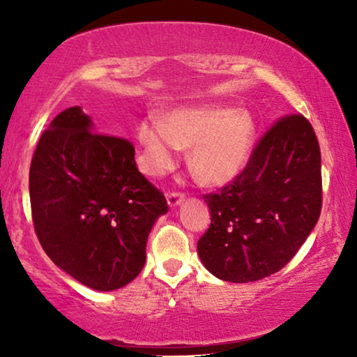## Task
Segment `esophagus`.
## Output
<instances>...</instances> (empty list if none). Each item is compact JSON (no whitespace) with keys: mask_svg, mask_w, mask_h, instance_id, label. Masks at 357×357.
Here are the masks:
<instances>
[{"mask_svg":"<svg viewBox=\"0 0 357 357\" xmlns=\"http://www.w3.org/2000/svg\"><path fill=\"white\" fill-rule=\"evenodd\" d=\"M183 193H177V192H172V193H167V203L170 208H175L178 206L180 203L183 202Z\"/></svg>","mask_w":357,"mask_h":357,"instance_id":"obj_1","label":"esophagus"}]
</instances>
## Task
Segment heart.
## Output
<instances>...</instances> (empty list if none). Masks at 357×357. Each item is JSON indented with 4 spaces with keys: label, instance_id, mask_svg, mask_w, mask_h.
Here are the masks:
<instances>
[{
    "label": "heart",
    "instance_id": "obj_1",
    "mask_svg": "<svg viewBox=\"0 0 357 357\" xmlns=\"http://www.w3.org/2000/svg\"><path fill=\"white\" fill-rule=\"evenodd\" d=\"M255 135V120L245 109H177L164 120L139 123L141 170L149 177H160L177 162L180 148H190L188 165L204 183H229L245 169Z\"/></svg>",
    "mask_w": 357,
    "mask_h": 357
}]
</instances>
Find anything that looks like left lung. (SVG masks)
I'll return each mask as SVG.
<instances>
[{
	"mask_svg": "<svg viewBox=\"0 0 357 357\" xmlns=\"http://www.w3.org/2000/svg\"><path fill=\"white\" fill-rule=\"evenodd\" d=\"M211 226L198 255L222 281L252 282L280 271L314 231L321 209V158L305 116L286 115L263 135L245 169L204 195Z\"/></svg>",
	"mask_w": 357,
	"mask_h": 357,
	"instance_id": "1",
	"label": "left lung"
}]
</instances>
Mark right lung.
Masks as SVG:
<instances>
[{
    "label": "right lung",
    "instance_id": "add662e5",
    "mask_svg": "<svg viewBox=\"0 0 357 357\" xmlns=\"http://www.w3.org/2000/svg\"><path fill=\"white\" fill-rule=\"evenodd\" d=\"M81 107L56 115L33 153L29 193L38 242L50 260L96 291L139 275L146 242L167 202L135 162V146L96 133Z\"/></svg>",
    "mask_w": 357,
    "mask_h": 357
}]
</instances>
